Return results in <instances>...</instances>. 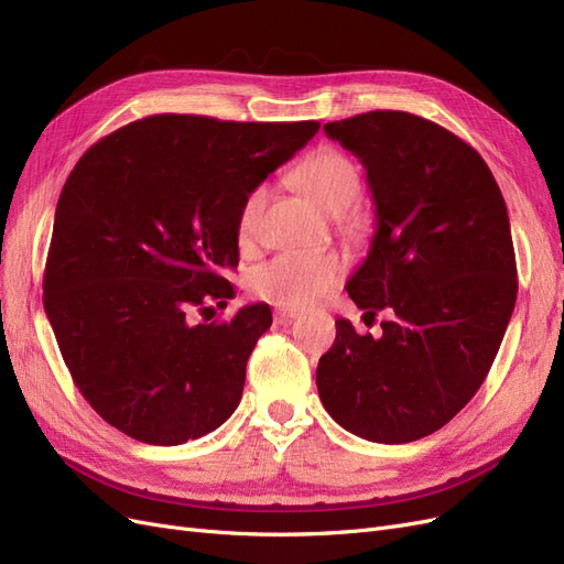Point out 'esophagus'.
<instances>
[{"label":"esophagus","instance_id":"obj_1","mask_svg":"<svg viewBox=\"0 0 564 564\" xmlns=\"http://www.w3.org/2000/svg\"><path fill=\"white\" fill-rule=\"evenodd\" d=\"M301 315L294 311H286V308H278L275 311V324H282V327H289V324H294Z\"/></svg>","mask_w":564,"mask_h":564}]
</instances>
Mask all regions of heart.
<instances>
[{
  "label": "heart",
  "mask_w": 564,
  "mask_h": 564,
  "mask_svg": "<svg viewBox=\"0 0 564 564\" xmlns=\"http://www.w3.org/2000/svg\"><path fill=\"white\" fill-rule=\"evenodd\" d=\"M296 181L317 207L332 216L346 214L360 197L362 176L357 164L334 148H322L296 169ZM270 197L265 183L251 187L237 214V235L249 242L259 230ZM344 278V263L332 253L289 251L259 265L249 278L251 292L282 308H308Z\"/></svg>",
  "instance_id": "obj_1"
}]
</instances>
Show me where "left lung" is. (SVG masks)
<instances>
[{
  "instance_id": "1",
  "label": "left lung",
  "mask_w": 564,
  "mask_h": 564,
  "mask_svg": "<svg viewBox=\"0 0 564 564\" xmlns=\"http://www.w3.org/2000/svg\"><path fill=\"white\" fill-rule=\"evenodd\" d=\"M362 162L377 232L346 289L383 336L336 319L317 392L357 437L402 445L449 423L487 379L518 299L503 195L477 152L429 119L373 110L324 124Z\"/></svg>"
}]
</instances>
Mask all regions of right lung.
I'll return each instance as SVG.
<instances>
[{"label":"right lung","instance_id":"obj_1","mask_svg":"<svg viewBox=\"0 0 564 564\" xmlns=\"http://www.w3.org/2000/svg\"><path fill=\"white\" fill-rule=\"evenodd\" d=\"M317 122L152 115L84 152L58 197L44 308L73 381L100 419L174 447L226 423L268 303L195 322L235 296L237 214Z\"/></svg>","mask_w":564,"mask_h":564}]
</instances>
